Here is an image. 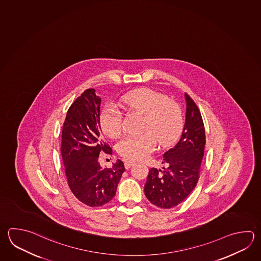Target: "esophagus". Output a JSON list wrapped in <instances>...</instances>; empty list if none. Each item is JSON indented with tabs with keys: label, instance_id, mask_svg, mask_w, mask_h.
<instances>
[{
	"label": "esophagus",
	"instance_id": "obj_1",
	"mask_svg": "<svg viewBox=\"0 0 261 261\" xmlns=\"http://www.w3.org/2000/svg\"><path fill=\"white\" fill-rule=\"evenodd\" d=\"M135 164V161H133V160H126L125 162H124V165H125V168L128 169L133 166Z\"/></svg>",
	"mask_w": 261,
	"mask_h": 261
}]
</instances>
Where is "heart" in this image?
Returning a JSON list of instances; mask_svg holds the SVG:
<instances>
[{"label":"heart","instance_id":"heart-1","mask_svg":"<svg viewBox=\"0 0 261 261\" xmlns=\"http://www.w3.org/2000/svg\"><path fill=\"white\" fill-rule=\"evenodd\" d=\"M126 108L145 115L141 135H127L117 144L120 155L141 160L161 146H169L177 141L182 128V115L177 102L168 100L160 92L151 89H139L121 97ZM102 132L110 138H117L122 130V116L118 107L108 105L100 116Z\"/></svg>","mask_w":261,"mask_h":261}]
</instances>
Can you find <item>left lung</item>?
<instances>
[{"mask_svg": "<svg viewBox=\"0 0 261 261\" xmlns=\"http://www.w3.org/2000/svg\"><path fill=\"white\" fill-rule=\"evenodd\" d=\"M185 123L181 137L173 148L163 154L169 165L161 169H149L144 194L152 204L171 208L180 204L196 186L204 156L205 133L199 109L187 93Z\"/></svg>", "mask_w": 261, "mask_h": 261, "instance_id": "obj_1", "label": "left lung"}]
</instances>
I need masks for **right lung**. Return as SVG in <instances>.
<instances>
[{
  "instance_id": "add662e5",
  "label": "right lung",
  "mask_w": 261,
  "mask_h": 261,
  "mask_svg": "<svg viewBox=\"0 0 261 261\" xmlns=\"http://www.w3.org/2000/svg\"><path fill=\"white\" fill-rule=\"evenodd\" d=\"M101 98L88 89L70 106L62 130L61 154L67 184L73 194L89 206H101L113 199L125 171L118 159L102 169L99 154L112 153L102 141L100 124Z\"/></svg>"
}]
</instances>
